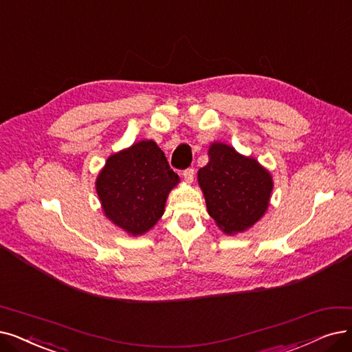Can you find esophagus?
<instances>
[{"instance_id": "obj_1", "label": "esophagus", "mask_w": 352, "mask_h": 352, "mask_svg": "<svg viewBox=\"0 0 352 352\" xmlns=\"http://www.w3.org/2000/svg\"><path fill=\"white\" fill-rule=\"evenodd\" d=\"M184 177H185V180L188 182V184H192L193 177H195V168L193 167L185 168V170H184Z\"/></svg>"}]
</instances>
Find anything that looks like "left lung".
<instances>
[{
  "label": "left lung",
  "instance_id": "1",
  "mask_svg": "<svg viewBox=\"0 0 352 352\" xmlns=\"http://www.w3.org/2000/svg\"><path fill=\"white\" fill-rule=\"evenodd\" d=\"M208 214L227 234L252 227L269 206L273 182L257 160L244 157L232 147L214 143L209 162L198 172Z\"/></svg>",
  "mask_w": 352,
  "mask_h": 352
}]
</instances>
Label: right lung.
I'll return each instance as SVG.
<instances>
[{"mask_svg":"<svg viewBox=\"0 0 352 352\" xmlns=\"http://www.w3.org/2000/svg\"><path fill=\"white\" fill-rule=\"evenodd\" d=\"M177 182L164 153L144 140L107 160L96 192L105 215L124 231L140 235L163 215L167 195Z\"/></svg>","mask_w":352,"mask_h":352,"instance_id":"right-lung-1","label":"right lung"}]
</instances>
